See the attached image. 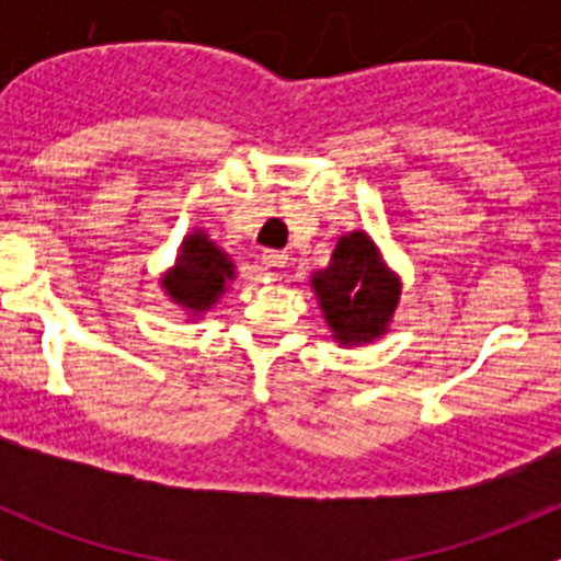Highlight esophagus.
I'll use <instances>...</instances> for the list:
<instances>
[{
    "label": "esophagus",
    "instance_id": "obj_1",
    "mask_svg": "<svg viewBox=\"0 0 561 561\" xmlns=\"http://www.w3.org/2000/svg\"><path fill=\"white\" fill-rule=\"evenodd\" d=\"M261 261H264V272H266V275L277 277L280 266L286 264V255H284V252H266V255L261 257Z\"/></svg>",
    "mask_w": 561,
    "mask_h": 561
}]
</instances>
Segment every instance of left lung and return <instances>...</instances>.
<instances>
[{"label":"left lung","instance_id":"obj_1","mask_svg":"<svg viewBox=\"0 0 561 561\" xmlns=\"http://www.w3.org/2000/svg\"><path fill=\"white\" fill-rule=\"evenodd\" d=\"M309 286L334 342L342 348L368 345L390 331L399 309L401 277L365 230L340 236L329 266L314 270Z\"/></svg>","mask_w":561,"mask_h":561}]
</instances>
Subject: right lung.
<instances>
[{
	"instance_id": "obj_1",
	"label": "right lung",
	"mask_w": 561,
	"mask_h": 561,
	"mask_svg": "<svg viewBox=\"0 0 561 561\" xmlns=\"http://www.w3.org/2000/svg\"><path fill=\"white\" fill-rule=\"evenodd\" d=\"M238 277L232 257L221 250L207 230L193 227L182 238L180 255L160 277V286L187 320H202Z\"/></svg>"
}]
</instances>
